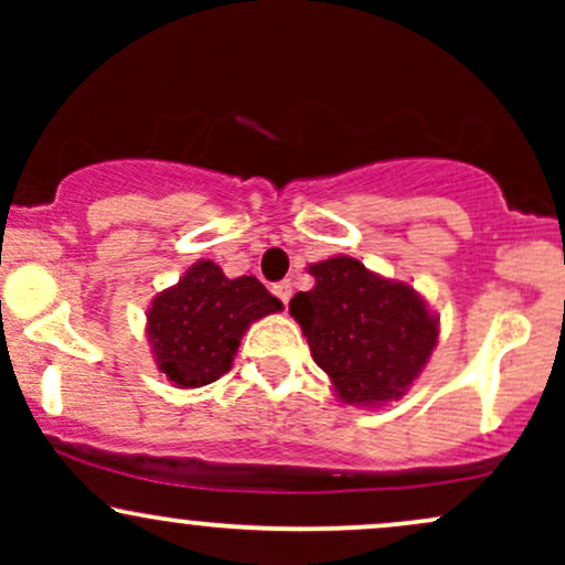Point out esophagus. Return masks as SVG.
Segmentation results:
<instances>
[{"instance_id":"obj_1","label":"esophagus","mask_w":565,"mask_h":565,"mask_svg":"<svg viewBox=\"0 0 565 565\" xmlns=\"http://www.w3.org/2000/svg\"><path fill=\"white\" fill-rule=\"evenodd\" d=\"M274 295H276L278 300H281L284 305H287L289 297H291V284H289V281H278V284H274Z\"/></svg>"}]
</instances>
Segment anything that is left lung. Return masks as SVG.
Masks as SVG:
<instances>
[{
    "label": "left lung",
    "mask_w": 565,
    "mask_h": 565,
    "mask_svg": "<svg viewBox=\"0 0 565 565\" xmlns=\"http://www.w3.org/2000/svg\"><path fill=\"white\" fill-rule=\"evenodd\" d=\"M316 287L297 291L289 313L310 355L345 404L398 401L438 340V319L408 284L387 281L355 257L310 265Z\"/></svg>",
    "instance_id": "1"
}]
</instances>
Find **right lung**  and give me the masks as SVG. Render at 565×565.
I'll return each instance as SVG.
<instances>
[{
	"label": "right lung",
	"mask_w": 565,
	"mask_h": 565,
	"mask_svg": "<svg viewBox=\"0 0 565 565\" xmlns=\"http://www.w3.org/2000/svg\"><path fill=\"white\" fill-rule=\"evenodd\" d=\"M281 310L255 276L228 278L212 260H199L185 276L153 297L148 342L167 380L201 387L223 377L252 321Z\"/></svg>",
	"instance_id": "obj_1"
}]
</instances>
